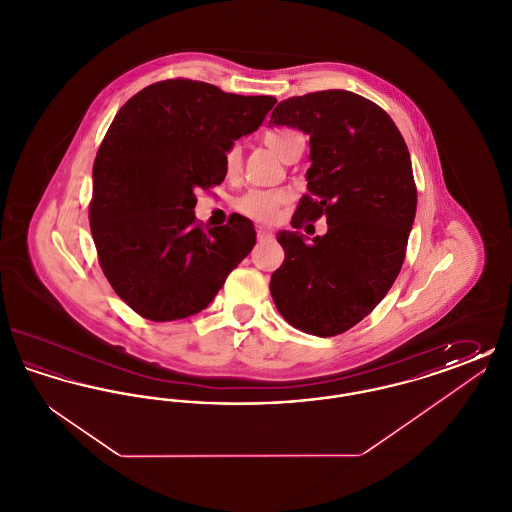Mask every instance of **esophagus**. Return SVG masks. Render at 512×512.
Here are the masks:
<instances>
[{
  "instance_id": "esophagus-1",
  "label": "esophagus",
  "mask_w": 512,
  "mask_h": 512,
  "mask_svg": "<svg viewBox=\"0 0 512 512\" xmlns=\"http://www.w3.org/2000/svg\"><path fill=\"white\" fill-rule=\"evenodd\" d=\"M274 234H272V230H268V228H259L257 230V238L259 240H268V238H272Z\"/></svg>"
}]
</instances>
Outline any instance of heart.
<instances>
[{
    "mask_svg": "<svg viewBox=\"0 0 512 512\" xmlns=\"http://www.w3.org/2000/svg\"><path fill=\"white\" fill-rule=\"evenodd\" d=\"M263 140L280 159L288 161L303 136L297 130H272L263 136ZM222 167L228 178H234L242 167V149L238 146L228 147L222 155ZM286 201L288 194L282 190H251L236 203V209L244 217L257 222H272Z\"/></svg>",
    "mask_w": 512,
    "mask_h": 512,
    "instance_id": "obj_1",
    "label": "heart"
}]
</instances>
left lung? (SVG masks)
I'll use <instances>...</instances> for the list:
<instances>
[{"instance_id":"obj_1","label":"left lung","mask_w":512,"mask_h":512,"mask_svg":"<svg viewBox=\"0 0 512 512\" xmlns=\"http://www.w3.org/2000/svg\"><path fill=\"white\" fill-rule=\"evenodd\" d=\"M268 124L311 136L309 195L297 205L293 228L320 217L328 224L313 240L278 232L286 259L270 278V293L293 328L338 336L372 313L405 261L416 213L411 155L382 107L345 90L284 99Z\"/></svg>"}]
</instances>
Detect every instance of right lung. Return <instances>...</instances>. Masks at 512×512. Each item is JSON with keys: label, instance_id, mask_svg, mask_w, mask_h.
Instances as JSON below:
<instances>
[{"label": "right lung", "instance_id": "obj_1", "mask_svg": "<svg viewBox=\"0 0 512 512\" xmlns=\"http://www.w3.org/2000/svg\"><path fill=\"white\" fill-rule=\"evenodd\" d=\"M274 103L171 78L115 115L94 161L90 228L105 278L140 317L203 311L253 249L255 228L242 215L205 232L195 192L224 180V151L255 132Z\"/></svg>", "mask_w": 512, "mask_h": 512}]
</instances>
